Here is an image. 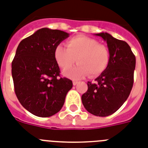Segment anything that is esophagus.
Masks as SVG:
<instances>
[{
  "instance_id": "34e87169",
  "label": "esophagus",
  "mask_w": 148,
  "mask_h": 148,
  "mask_svg": "<svg viewBox=\"0 0 148 148\" xmlns=\"http://www.w3.org/2000/svg\"><path fill=\"white\" fill-rule=\"evenodd\" d=\"M77 84H78L77 80H73V85L76 86Z\"/></svg>"
}]
</instances>
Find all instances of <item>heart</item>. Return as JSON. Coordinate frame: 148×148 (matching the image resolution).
Returning a JSON list of instances; mask_svg holds the SVG:
<instances>
[{"mask_svg": "<svg viewBox=\"0 0 148 148\" xmlns=\"http://www.w3.org/2000/svg\"><path fill=\"white\" fill-rule=\"evenodd\" d=\"M55 59L65 76L77 79L89 74L92 77L99 75L108 66L110 54L109 49L98 40L86 36H77L67 42V48L58 45L55 49ZM78 64L68 69L76 60Z\"/></svg>", "mask_w": 148, "mask_h": 148, "instance_id": "b5f03b06", "label": "heart"}]
</instances>
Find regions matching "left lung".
I'll list each match as a JSON object with an SVG mask.
<instances>
[{"mask_svg":"<svg viewBox=\"0 0 148 148\" xmlns=\"http://www.w3.org/2000/svg\"><path fill=\"white\" fill-rule=\"evenodd\" d=\"M107 42L110 54L108 66L95 80L88 82L82 103L90 114L99 116L111 115L126 101L134 82L135 56L126 42L108 33L95 34Z\"/></svg>","mask_w":148,"mask_h":148,"instance_id":"left-lung-1","label":"left lung"}]
</instances>
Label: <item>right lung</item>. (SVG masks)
Returning a JSON list of instances; mask_svg holds the SVG:
<instances>
[{"mask_svg":"<svg viewBox=\"0 0 148 148\" xmlns=\"http://www.w3.org/2000/svg\"><path fill=\"white\" fill-rule=\"evenodd\" d=\"M69 37L60 30L43 28L19 43L12 62V77L17 99L30 113L48 117L64 103L72 81L61 77L55 59L56 47Z\"/></svg>","mask_w":148,"mask_h":148,"instance_id":"obj_1","label":"right lung"}]
</instances>
